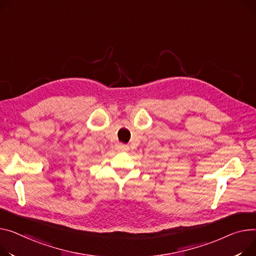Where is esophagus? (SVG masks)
Here are the masks:
<instances>
[{
  "label": "esophagus",
  "instance_id": "34e87169",
  "mask_svg": "<svg viewBox=\"0 0 256 256\" xmlns=\"http://www.w3.org/2000/svg\"><path fill=\"white\" fill-rule=\"evenodd\" d=\"M116 149L117 150H120V151H126V150H128V146L124 145V144H122V143H119V144L116 145Z\"/></svg>",
  "mask_w": 256,
  "mask_h": 256
}]
</instances>
